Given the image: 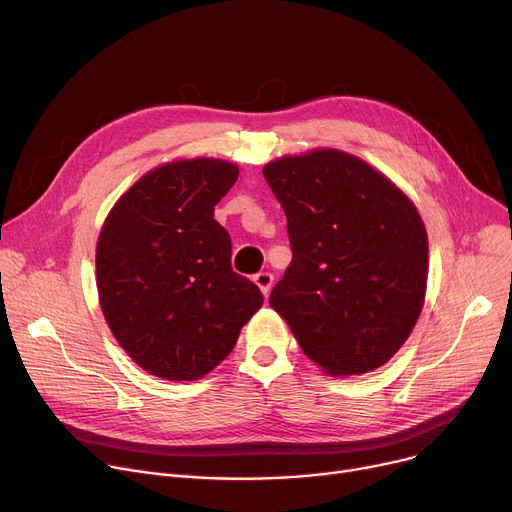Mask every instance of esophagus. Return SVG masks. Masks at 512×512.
I'll return each mask as SVG.
<instances>
[{
    "label": "esophagus",
    "mask_w": 512,
    "mask_h": 512,
    "mask_svg": "<svg viewBox=\"0 0 512 512\" xmlns=\"http://www.w3.org/2000/svg\"><path fill=\"white\" fill-rule=\"evenodd\" d=\"M253 282L261 288V292L265 294H270V290H272V284H274V276L270 274V272H259V274H255L253 276Z\"/></svg>",
    "instance_id": "1"
}]
</instances>
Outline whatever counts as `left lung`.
<instances>
[{
  "label": "left lung",
  "instance_id": "8db88e82",
  "mask_svg": "<svg viewBox=\"0 0 512 512\" xmlns=\"http://www.w3.org/2000/svg\"><path fill=\"white\" fill-rule=\"evenodd\" d=\"M292 263L270 305L330 375L388 363L423 309L427 232L411 199L363 159L315 149L270 161Z\"/></svg>",
  "mask_w": 512,
  "mask_h": 512
}]
</instances>
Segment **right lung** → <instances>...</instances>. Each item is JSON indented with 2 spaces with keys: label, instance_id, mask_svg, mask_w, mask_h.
Listing matches in <instances>:
<instances>
[{
  "label": "right lung",
  "instance_id": "add662e5",
  "mask_svg": "<svg viewBox=\"0 0 512 512\" xmlns=\"http://www.w3.org/2000/svg\"><path fill=\"white\" fill-rule=\"evenodd\" d=\"M236 178L224 159L172 161L134 182L101 228V311L128 357L157 378H203L263 305L232 270L230 234L213 220Z\"/></svg>",
  "mask_w": 512,
  "mask_h": 512
}]
</instances>
